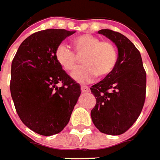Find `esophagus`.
<instances>
[{
    "label": "esophagus",
    "mask_w": 160,
    "mask_h": 160,
    "mask_svg": "<svg viewBox=\"0 0 160 160\" xmlns=\"http://www.w3.org/2000/svg\"><path fill=\"white\" fill-rule=\"evenodd\" d=\"M81 90H82V92L87 93L89 91V88L87 86H81Z\"/></svg>",
    "instance_id": "esophagus-1"
}]
</instances>
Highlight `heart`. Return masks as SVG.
I'll list each match as a JSON object with an SVG mask.
<instances>
[{"mask_svg":"<svg viewBox=\"0 0 160 160\" xmlns=\"http://www.w3.org/2000/svg\"><path fill=\"white\" fill-rule=\"evenodd\" d=\"M74 52L71 47L62 43L57 47L55 58L61 67L67 71H73L78 67L79 58L85 64L73 72L72 78L77 82H92L97 75L107 77L117 64L118 54L113 44L101 41L91 34H82L74 39Z\"/></svg>","mask_w":160,"mask_h":160,"instance_id":"heart-1","label":"heart"}]
</instances>
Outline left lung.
Segmentation results:
<instances>
[{
  "label": "left lung",
  "mask_w": 160,
  "mask_h": 160,
  "mask_svg": "<svg viewBox=\"0 0 160 160\" xmlns=\"http://www.w3.org/2000/svg\"><path fill=\"white\" fill-rule=\"evenodd\" d=\"M98 33L115 44L118 60L110 75L91 86L96 103L90 114L100 132L119 135L128 131L141 113L147 74L140 52L126 36L109 29H102Z\"/></svg>",
  "instance_id": "obj_1"
}]
</instances>
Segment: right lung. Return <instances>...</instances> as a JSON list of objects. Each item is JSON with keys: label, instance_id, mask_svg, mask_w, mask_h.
Returning a JSON list of instances; mask_svg holds the SVG:
<instances>
[{"label": "right lung", "instance_id": "add662e5", "mask_svg": "<svg viewBox=\"0 0 160 160\" xmlns=\"http://www.w3.org/2000/svg\"><path fill=\"white\" fill-rule=\"evenodd\" d=\"M75 31L46 29L26 38L11 66L10 91L19 117L28 128L50 136L67 125L81 94L79 83L57 62L55 52ZM62 86L58 87L56 84Z\"/></svg>", "mask_w": 160, "mask_h": 160}]
</instances>
